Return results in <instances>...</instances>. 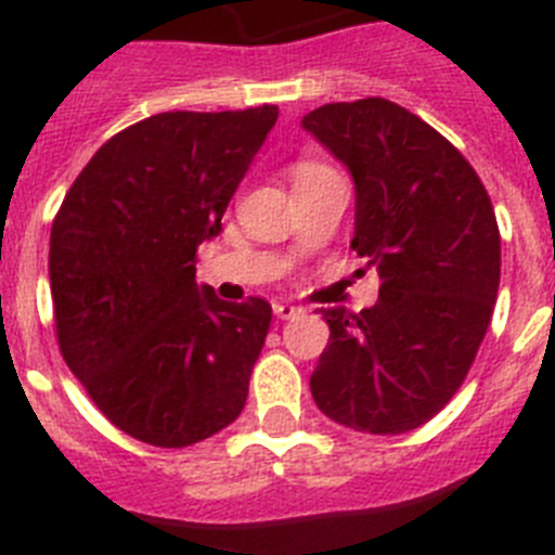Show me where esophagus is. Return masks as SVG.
I'll list each match as a JSON object with an SVG mask.
<instances>
[{
    "label": "esophagus",
    "mask_w": 555,
    "mask_h": 555,
    "mask_svg": "<svg viewBox=\"0 0 555 555\" xmlns=\"http://www.w3.org/2000/svg\"><path fill=\"white\" fill-rule=\"evenodd\" d=\"M274 317L278 320H294V317H300L302 308L300 306H292V302H274Z\"/></svg>",
    "instance_id": "34e87169"
}]
</instances>
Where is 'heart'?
Listing matches in <instances>:
<instances>
[{
    "instance_id": "obj_1",
    "label": "heart",
    "mask_w": 555,
    "mask_h": 555,
    "mask_svg": "<svg viewBox=\"0 0 555 555\" xmlns=\"http://www.w3.org/2000/svg\"><path fill=\"white\" fill-rule=\"evenodd\" d=\"M322 169H327V166L313 164V160H300V164H294V169H292V180H294V183H297V180L311 178V175H317V171H322Z\"/></svg>"
}]
</instances>
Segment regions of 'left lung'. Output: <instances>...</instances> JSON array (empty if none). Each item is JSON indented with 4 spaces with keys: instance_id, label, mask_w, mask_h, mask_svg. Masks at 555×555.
I'll list each match as a JSON object with an SVG mask.
<instances>
[{
    "instance_id": "obj_1",
    "label": "left lung",
    "mask_w": 555,
    "mask_h": 555,
    "mask_svg": "<svg viewBox=\"0 0 555 555\" xmlns=\"http://www.w3.org/2000/svg\"><path fill=\"white\" fill-rule=\"evenodd\" d=\"M302 130L350 169V247L380 274L372 308H322L331 338L311 375L313 403L361 434H405L450 403L492 320V199L444 135L380 96L317 107Z\"/></svg>"
}]
</instances>
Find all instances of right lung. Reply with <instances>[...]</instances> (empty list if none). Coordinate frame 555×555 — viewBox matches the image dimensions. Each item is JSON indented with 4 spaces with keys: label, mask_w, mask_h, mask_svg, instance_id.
Returning a JSON list of instances; mask_svg holds the SVG:
<instances>
[{
    "label": "right lung",
    "mask_w": 555,
    "mask_h": 555,
    "mask_svg": "<svg viewBox=\"0 0 555 555\" xmlns=\"http://www.w3.org/2000/svg\"><path fill=\"white\" fill-rule=\"evenodd\" d=\"M274 121V105L150 116L96 150L52 222L57 345L139 442L189 448L247 403L272 306L224 302L194 278Z\"/></svg>",
    "instance_id": "1"
}]
</instances>
